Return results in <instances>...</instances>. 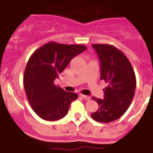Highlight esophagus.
<instances>
[{
  "instance_id": "obj_1",
  "label": "esophagus",
  "mask_w": 153,
  "mask_h": 153,
  "mask_svg": "<svg viewBox=\"0 0 153 153\" xmlns=\"http://www.w3.org/2000/svg\"><path fill=\"white\" fill-rule=\"evenodd\" d=\"M80 96H81V97H82L83 99L87 100H90V97H88V96H86V95H82V94H81Z\"/></svg>"
}]
</instances>
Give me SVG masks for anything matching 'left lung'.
Instances as JSON below:
<instances>
[{
	"instance_id": "left-lung-1",
	"label": "left lung",
	"mask_w": 153,
	"mask_h": 153,
	"mask_svg": "<svg viewBox=\"0 0 153 153\" xmlns=\"http://www.w3.org/2000/svg\"><path fill=\"white\" fill-rule=\"evenodd\" d=\"M100 64V80L108 86L104 89V99L92 97L99 108L91 114L99 123L118 119L131 104L136 88V79L128 58L123 52L109 45H92Z\"/></svg>"
}]
</instances>
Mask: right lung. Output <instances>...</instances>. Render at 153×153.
<instances>
[{
  "instance_id": "1",
  "label": "right lung",
  "mask_w": 153,
  "mask_h": 153,
  "mask_svg": "<svg viewBox=\"0 0 153 153\" xmlns=\"http://www.w3.org/2000/svg\"><path fill=\"white\" fill-rule=\"evenodd\" d=\"M87 47L50 42L30 56L24 71V88L29 104L39 117L56 121L67 114L71 102L78 98L74 92L64 91L54 80L74 56Z\"/></svg>"
}]
</instances>
